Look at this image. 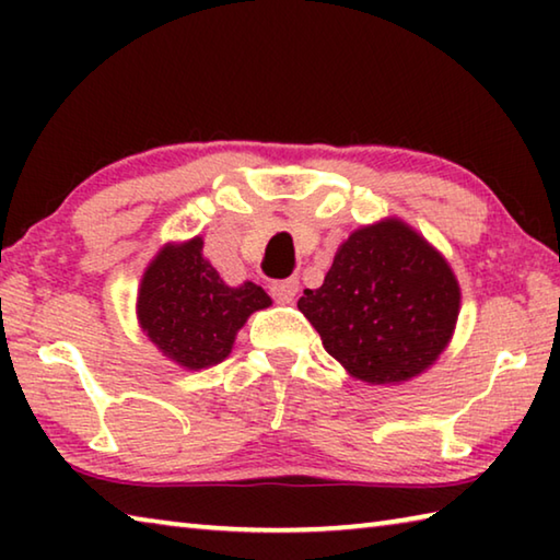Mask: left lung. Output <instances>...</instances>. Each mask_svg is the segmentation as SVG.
Returning <instances> with one entry per match:
<instances>
[{"label": "left lung", "instance_id": "8db88e82", "mask_svg": "<svg viewBox=\"0 0 560 560\" xmlns=\"http://www.w3.org/2000/svg\"><path fill=\"white\" fill-rule=\"evenodd\" d=\"M202 236L167 244L143 273L138 320L175 363L200 371L232 353L236 330L271 299L257 283L230 287L202 254Z\"/></svg>", "mask_w": 560, "mask_h": 560}]
</instances>
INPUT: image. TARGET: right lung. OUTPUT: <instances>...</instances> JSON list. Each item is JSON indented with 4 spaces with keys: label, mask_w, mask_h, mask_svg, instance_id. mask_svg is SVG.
I'll list each match as a JSON object with an SVG mask.
<instances>
[{
    "label": "right lung",
    "mask_w": 560,
    "mask_h": 560,
    "mask_svg": "<svg viewBox=\"0 0 560 560\" xmlns=\"http://www.w3.org/2000/svg\"><path fill=\"white\" fill-rule=\"evenodd\" d=\"M299 311L358 381L402 383L447 348L459 283L420 234L387 220L360 226L340 244L324 287L303 291Z\"/></svg>",
    "instance_id": "add662e5"
}]
</instances>
